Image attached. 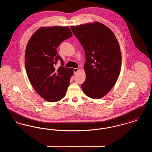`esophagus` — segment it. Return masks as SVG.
I'll return each mask as SVG.
<instances>
[{
    "label": "esophagus",
    "mask_w": 152,
    "mask_h": 152,
    "mask_svg": "<svg viewBox=\"0 0 152 152\" xmlns=\"http://www.w3.org/2000/svg\"><path fill=\"white\" fill-rule=\"evenodd\" d=\"M78 71H79V68H73L74 74H76Z\"/></svg>",
    "instance_id": "34e87169"
}]
</instances>
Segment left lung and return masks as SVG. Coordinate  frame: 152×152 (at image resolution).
<instances>
[{
  "instance_id": "left-lung-1",
  "label": "left lung",
  "mask_w": 152,
  "mask_h": 152,
  "mask_svg": "<svg viewBox=\"0 0 152 152\" xmlns=\"http://www.w3.org/2000/svg\"><path fill=\"white\" fill-rule=\"evenodd\" d=\"M86 54V79L81 88L88 97L101 99L116 83L121 66V54L113 32L99 22L71 26Z\"/></svg>"
}]
</instances>
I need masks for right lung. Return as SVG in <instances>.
<instances>
[{"instance_id": "right-lung-1", "label": "right lung", "mask_w": 152, "mask_h": 152, "mask_svg": "<svg viewBox=\"0 0 152 152\" xmlns=\"http://www.w3.org/2000/svg\"><path fill=\"white\" fill-rule=\"evenodd\" d=\"M72 36L68 27H41L29 39L25 52V66L29 81L36 92L46 101L63 99L69 86L72 68L64 67L56 48ZM60 60L61 66L55 67Z\"/></svg>"}]
</instances>
